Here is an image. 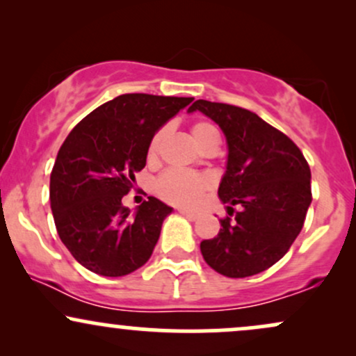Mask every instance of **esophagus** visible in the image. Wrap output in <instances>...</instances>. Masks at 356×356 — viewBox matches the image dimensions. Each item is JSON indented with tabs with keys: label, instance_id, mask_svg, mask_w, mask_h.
Wrapping results in <instances>:
<instances>
[{
	"label": "esophagus",
	"instance_id": "34e87169",
	"mask_svg": "<svg viewBox=\"0 0 356 356\" xmlns=\"http://www.w3.org/2000/svg\"><path fill=\"white\" fill-rule=\"evenodd\" d=\"M181 214L186 216V218L191 219V220L199 219V214H195V212H191V211H187V209H181Z\"/></svg>",
	"mask_w": 356,
	"mask_h": 356
}]
</instances>
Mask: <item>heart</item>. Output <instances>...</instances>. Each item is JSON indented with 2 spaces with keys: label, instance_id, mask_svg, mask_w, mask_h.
<instances>
[{
  "label": "heart",
  "instance_id": "b5f03b06",
  "mask_svg": "<svg viewBox=\"0 0 356 356\" xmlns=\"http://www.w3.org/2000/svg\"><path fill=\"white\" fill-rule=\"evenodd\" d=\"M167 134V127H161L157 132L150 138L149 147H147V159L150 162L155 161L161 150L162 142H164ZM191 136L195 140V144L206 150L207 147L219 144V134L214 125L209 122H195L191 127ZM212 181L211 175L207 174H194V172H182V170H165L161 177L155 181V192L165 202L175 204V206L192 207L195 206L204 194L211 189Z\"/></svg>",
  "mask_w": 356,
  "mask_h": 356
}]
</instances>
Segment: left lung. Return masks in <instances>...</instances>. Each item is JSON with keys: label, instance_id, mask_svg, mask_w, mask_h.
<instances>
[{"label": "left lung", "instance_id": "obj_1", "mask_svg": "<svg viewBox=\"0 0 356 356\" xmlns=\"http://www.w3.org/2000/svg\"><path fill=\"white\" fill-rule=\"evenodd\" d=\"M194 110L222 129L229 147L218 191L229 216L220 219L216 238L202 241L201 252L219 275H257L277 263L303 229L312 170L295 142L251 110L207 100L194 102Z\"/></svg>", "mask_w": 356, "mask_h": 356}]
</instances>
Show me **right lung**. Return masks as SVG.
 Listing matches in <instances>:
<instances>
[{"mask_svg":"<svg viewBox=\"0 0 356 356\" xmlns=\"http://www.w3.org/2000/svg\"><path fill=\"white\" fill-rule=\"evenodd\" d=\"M192 97L125 93L88 113L61 144L50 202L61 243L102 276H125L149 261L172 207L149 197L136 214L122 197L145 167L150 138Z\"/></svg>","mask_w":356,"mask_h":356,"instance_id":"obj_1","label":"right lung"}]
</instances>
